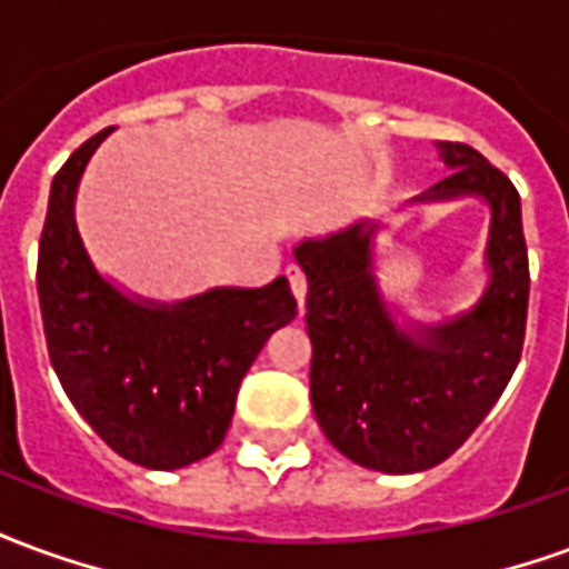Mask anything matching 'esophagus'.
<instances>
[{
	"instance_id": "obj_1",
	"label": "esophagus",
	"mask_w": 569,
	"mask_h": 569,
	"mask_svg": "<svg viewBox=\"0 0 569 569\" xmlns=\"http://www.w3.org/2000/svg\"><path fill=\"white\" fill-rule=\"evenodd\" d=\"M286 277H289V286H292L298 310H305V296H308V280H305V273H301V268H296V264H289V268H286Z\"/></svg>"
}]
</instances>
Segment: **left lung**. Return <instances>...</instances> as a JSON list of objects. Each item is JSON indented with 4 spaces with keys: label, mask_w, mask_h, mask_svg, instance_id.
I'll list each match as a JSON object with an SVG mask.
<instances>
[{
    "label": "left lung",
    "mask_w": 569,
    "mask_h": 569,
    "mask_svg": "<svg viewBox=\"0 0 569 569\" xmlns=\"http://www.w3.org/2000/svg\"><path fill=\"white\" fill-rule=\"evenodd\" d=\"M436 149L448 173L411 203L481 198L490 210L488 286L472 308L441 322H399L402 310L375 273L381 222L362 219L292 249L308 280L313 415L345 457L390 476L448 460L500 399L525 345L521 198L476 149Z\"/></svg>",
    "instance_id": "1"
}]
</instances>
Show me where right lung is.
<instances>
[{
	"mask_svg": "<svg viewBox=\"0 0 569 569\" xmlns=\"http://www.w3.org/2000/svg\"><path fill=\"white\" fill-rule=\"evenodd\" d=\"M100 130L51 182L39 240L44 341L69 402L130 463L182 469L222 445L240 381L264 341L296 320L289 280L216 286L186 301L128 296L97 271L76 222V194Z\"/></svg>",
	"mask_w": 569,
	"mask_h": 569,
	"instance_id": "1",
	"label": "right lung"
}]
</instances>
